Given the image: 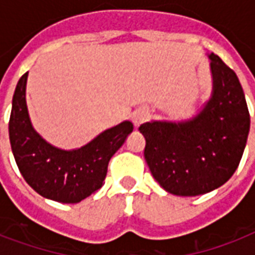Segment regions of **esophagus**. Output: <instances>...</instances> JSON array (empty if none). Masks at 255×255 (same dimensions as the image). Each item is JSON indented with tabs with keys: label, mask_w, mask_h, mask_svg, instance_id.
Listing matches in <instances>:
<instances>
[{
	"label": "esophagus",
	"mask_w": 255,
	"mask_h": 255,
	"mask_svg": "<svg viewBox=\"0 0 255 255\" xmlns=\"http://www.w3.org/2000/svg\"><path fill=\"white\" fill-rule=\"evenodd\" d=\"M148 118V112L144 110H139V111L133 112L132 115V122L135 124V127H139L140 124H143Z\"/></svg>",
	"instance_id": "34e87169"
}]
</instances>
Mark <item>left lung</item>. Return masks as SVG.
<instances>
[{
  "mask_svg": "<svg viewBox=\"0 0 255 255\" xmlns=\"http://www.w3.org/2000/svg\"><path fill=\"white\" fill-rule=\"evenodd\" d=\"M208 58L213 86L201 110L189 119L151 120L139 127L152 176L174 196L194 197L224 185L249 135V110L237 75L216 54Z\"/></svg>",
  "mask_w": 255,
  "mask_h": 255,
  "instance_id": "1",
  "label": "left lung"
}]
</instances>
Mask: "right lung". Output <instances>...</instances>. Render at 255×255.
Returning a JSON list of instances; mask_svg holds the SVG:
<instances>
[{"mask_svg": "<svg viewBox=\"0 0 255 255\" xmlns=\"http://www.w3.org/2000/svg\"><path fill=\"white\" fill-rule=\"evenodd\" d=\"M27 74L18 81L11 103L9 137L14 159L26 182L42 197L62 204H77L103 185L115 152L133 131L122 122L75 149H62L34 129L26 104Z\"/></svg>", "mask_w": 255, "mask_h": 255, "instance_id": "1", "label": "right lung"}]
</instances>
